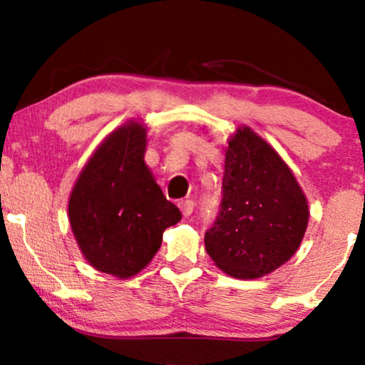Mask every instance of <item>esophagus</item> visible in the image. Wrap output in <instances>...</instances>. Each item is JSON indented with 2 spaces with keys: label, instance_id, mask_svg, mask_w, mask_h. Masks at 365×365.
Segmentation results:
<instances>
[{
  "label": "esophagus",
  "instance_id": "obj_1",
  "mask_svg": "<svg viewBox=\"0 0 365 365\" xmlns=\"http://www.w3.org/2000/svg\"><path fill=\"white\" fill-rule=\"evenodd\" d=\"M178 206H180V209H182L183 216H190L192 212H194V207H195V204H194V200H190V199H185V200H180V202H178Z\"/></svg>",
  "mask_w": 365,
  "mask_h": 365
}]
</instances>
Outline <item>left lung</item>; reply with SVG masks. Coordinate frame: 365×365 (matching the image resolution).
<instances>
[{
	"label": "left lung",
	"instance_id": "1",
	"mask_svg": "<svg viewBox=\"0 0 365 365\" xmlns=\"http://www.w3.org/2000/svg\"><path fill=\"white\" fill-rule=\"evenodd\" d=\"M220 211L204 244L233 278L271 273L299 249L309 221L302 188L278 153L249 127L228 142Z\"/></svg>",
	"mask_w": 365,
	"mask_h": 365
}]
</instances>
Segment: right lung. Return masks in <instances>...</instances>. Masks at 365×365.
<instances>
[{
    "instance_id": "right-lung-1",
    "label": "right lung",
    "mask_w": 365,
    "mask_h": 365,
    "mask_svg": "<svg viewBox=\"0 0 365 365\" xmlns=\"http://www.w3.org/2000/svg\"><path fill=\"white\" fill-rule=\"evenodd\" d=\"M145 128L130 121L92 154L68 202L73 235L91 266L130 278L150 262L163 232L182 220L144 163Z\"/></svg>"
}]
</instances>
